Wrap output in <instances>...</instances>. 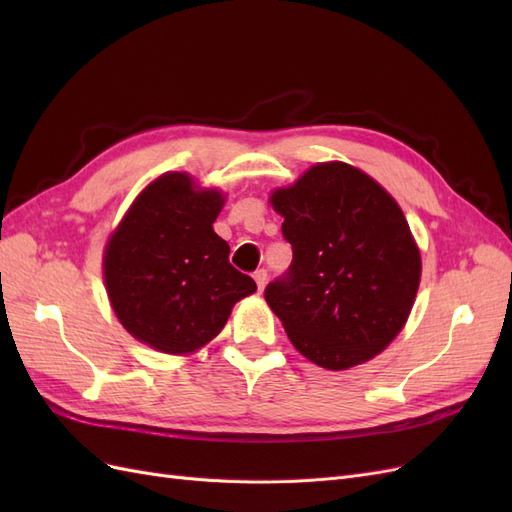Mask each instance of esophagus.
I'll list each match as a JSON object with an SVG mask.
<instances>
[{
  "mask_svg": "<svg viewBox=\"0 0 512 512\" xmlns=\"http://www.w3.org/2000/svg\"><path fill=\"white\" fill-rule=\"evenodd\" d=\"M254 280H256V284H258V290L262 292V288H265V284H267V271H265V269L254 271Z\"/></svg>",
  "mask_w": 512,
  "mask_h": 512,
  "instance_id": "34e87169",
  "label": "esophagus"
}]
</instances>
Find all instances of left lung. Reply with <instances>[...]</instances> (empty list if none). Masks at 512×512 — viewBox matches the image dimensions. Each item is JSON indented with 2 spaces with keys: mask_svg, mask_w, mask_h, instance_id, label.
<instances>
[{
  "mask_svg": "<svg viewBox=\"0 0 512 512\" xmlns=\"http://www.w3.org/2000/svg\"><path fill=\"white\" fill-rule=\"evenodd\" d=\"M273 209L292 247L288 271L265 288L292 346L327 369L369 361L393 342L421 282V254L399 205L344 162L316 164Z\"/></svg>",
  "mask_w": 512,
  "mask_h": 512,
  "instance_id": "1",
  "label": "left lung"
}]
</instances>
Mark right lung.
<instances>
[{"mask_svg": "<svg viewBox=\"0 0 512 512\" xmlns=\"http://www.w3.org/2000/svg\"><path fill=\"white\" fill-rule=\"evenodd\" d=\"M222 205L220 192L194 190L185 173H166L113 232L104 254L106 292L119 322L143 344L194 352L224 329L232 305L256 290L213 232Z\"/></svg>", "mask_w": 512, "mask_h": 512, "instance_id": "add662e5", "label": "right lung"}]
</instances>
